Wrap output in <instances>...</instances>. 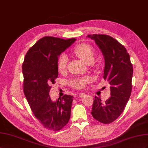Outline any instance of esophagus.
Returning <instances> with one entry per match:
<instances>
[{"label": "esophagus", "instance_id": "esophagus-1", "mask_svg": "<svg viewBox=\"0 0 148 148\" xmlns=\"http://www.w3.org/2000/svg\"><path fill=\"white\" fill-rule=\"evenodd\" d=\"M86 94L85 93H83V92H81V93H80L79 94V97L81 98H82V97H85L86 96Z\"/></svg>", "mask_w": 148, "mask_h": 148}]
</instances>
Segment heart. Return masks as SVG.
Instances as JSON below:
<instances>
[{"instance_id":"b5f03b06","label":"heart","mask_w":148,"mask_h":148,"mask_svg":"<svg viewBox=\"0 0 148 148\" xmlns=\"http://www.w3.org/2000/svg\"><path fill=\"white\" fill-rule=\"evenodd\" d=\"M74 53L81 60L87 64H89L93 60L94 56V49L89 45L86 43H81L77 45L73 49ZM67 57L64 54H62L59 58L58 61V69L60 71H64L67 67ZM89 77H84L82 78H77L71 81L72 86L76 88H82L85 87L86 84L90 81Z\"/></svg>"}]
</instances>
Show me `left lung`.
<instances>
[{
  "instance_id": "1",
  "label": "left lung",
  "mask_w": 148,
  "mask_h": 148,
  "mask_svg": "<svg viewBox=\"0 0 148 148\" xmlns=\"http://www.w3.org/2000/svg\"><path fill=\"white\" fill-rule=\"evenodd\" d=\"M95 41L104 58L103 79L110 85L111 97L103 102L95 96L92 115L104 124L110 123L119 117L130 99L132 89L133 66L124 46L112 36L88 35Z\"/></svg>"
}]
</instances>
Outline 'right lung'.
<instances>
[{
	"label": "right lung",
	"instance_id": "obj_1",
	"mask_svg": "<svg viewBox=\"0 0 148 148\" xmlns=\"http://www.w3.org/2000/svg\"><path fill=\"white\" fill-rule=\"evenodd\" d=\"M75 40L42 38L28 50L22 65L23 91L29 107L44 127L54 132L68 123L74 97L64 95L53 101L49 93L58 76V57Z\"/></svg>",
	"mask_w": 148,
	"mask_h": 148
}]
</instances>
